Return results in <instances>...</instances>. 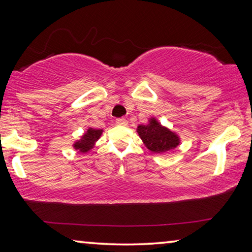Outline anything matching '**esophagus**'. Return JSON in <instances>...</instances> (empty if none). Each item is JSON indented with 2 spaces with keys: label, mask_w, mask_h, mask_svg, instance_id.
<instances>
[{
  "label": "esophagus",
  "mask_w": 252,
  "mask_h": 252,
  "mask_svg": "<svg viewBox=\"0 0 252 252\" xmlns=\"http://www.w3.org/2000/svg\"><path fill=\"white\" fill-rule=\"evenodd\" d=\"M118 126H127V121L126 120L125 118H121V119H118L116 121Z\"/></svg>",
  "instance_id": "esophagus-1"
}]
</instances>
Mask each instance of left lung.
I'll return each mask as SVG.
<instances>
[{"mask_svg": "<svg viewBox=\"0 0 252 252\" xmlns=\"http://www.w3.org/2000/svg\"><path fill=\"white\" fill-rule=\"evenodd\" d=\"M136 132L144 146L155 153L171 151L180 144V138L176 132L162 126L156 118H151L147 125L138 126Z\"/></svg>", "mask_w": 252, "mask_h": 252, "instance_id": "8db88e82", "label": "left lung"}]
</instances>
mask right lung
Wrapping results in <instances>:
<instances>
[{
    "mask_svg": "<svg viewBox=\"0 0 252 252\" xmlns=\"http://www.w3.org/2000/svg\"><path fill=\"white\" fill-rule=\"evenodd\" d=\"M103 130L102 129H93V127H89L87 132L81 136V139L73 143V148L75 150H79L80 152H88L94 147L95 142L100 139Z\"/></svg>",
    "mask_w": 252,
    "mask_h": 252,
    "instance_id": "add662e5",
    "label": "right lung"
}]
</instances>
